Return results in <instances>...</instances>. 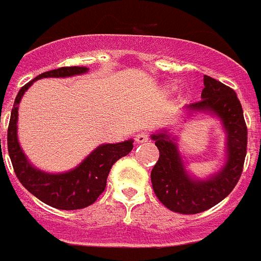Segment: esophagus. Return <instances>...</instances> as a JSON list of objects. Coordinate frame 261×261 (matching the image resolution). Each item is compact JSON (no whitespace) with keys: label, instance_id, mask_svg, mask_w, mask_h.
I'll list each match as a JSON object with an SVG mask.
<instances>
[{"label":"esophagus","instance_id":"esophagus-1","mask_svg":"<svg viewBox=\"0 0 261 261\" xmlns=\"http://www.w3.org/2000/svg\"><path fill=\"white\" fill-rule=\"evenodd\" d=\"M149 134L146 133V131H141V133H138L135 135V142L137 143H145V142H149Z\"/></svg>","mask_w":261,"mask_h":261}]
</instances>
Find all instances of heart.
Masks as SVG:
<instances>
[{"label":"heart","mask_w":261,"mask_h":261,"mask_svg":"<svg viewBox=\"0 0 261 261\" xmlns=\"http://www.w3.org/2000/svg\"><path fill=\"white\" fill-rule=\"evenodd\" d=\"M173 88V86H166V90H171Z\"/></svg>","instance_id":"obj_1"}]
</instances>
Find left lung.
Listing matches in <instances>:
<instances>
[{
	"label": "left lung",
	"instance_id": "1",
	"mask_svg": "<svg viewBox=\"0 0 261 261\" xmlns=\"http://www.w3.org/2000/svg\"><path fill=\"white\" fill-rule=\"evenodd\" d=\"M201 100L186 106L189 115L205 112L219 118L226 135L225 161L207 178L190 174L178 149V137L160 130L151 134L160 150L152 167L151 184L158 200L173 212L196 215L215 206L229 194L240 179L247 155V124L236 92L211 76H204Z\"/></svg>",
	"mask_w": 261,
	"mask_h": 261
}]
</instances>
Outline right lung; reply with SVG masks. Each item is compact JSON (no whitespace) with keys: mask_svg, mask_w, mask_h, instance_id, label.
Instances as JSON below:
<instances>
[{"mask_svg":"<svg viewBox=\"0 0 261 261\" xmlns=\"http://www.w3.org/2000/svg\"><path fill=\"white\" fill-rule=\"evenodd\" d=\"M87 72L88 68L86 67H63L44 72L27 83L17 94L8 127V151L18 181L28 192H31L44 204L61 211L83 209L94 204L97 197L105 192L112 165L133 150L134 141L128 139L119 143L97 146L90 155H87L71 170L64 173H46L33 166L21 149L17 135L18 105L28 88L36 80L44 77H69Z\"/></svg>","mask_w":261,"mask_h":261,"instance_id":"1","label":"right lung"}]
</instances>
